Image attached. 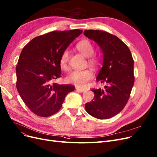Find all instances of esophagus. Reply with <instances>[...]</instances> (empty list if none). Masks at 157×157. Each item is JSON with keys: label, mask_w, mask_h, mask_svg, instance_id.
<instances>
[{"label": "esophagus", "mask_w": 157, "mask_h": 157, "mask_svg": "<svg viewBox=\"0 0 157 157\" xmlns=\"http://www.w3.org/2000/svg\"><path fill=\"white\" fill-rule=\"evenodd\" d=\"M76 90H78V92H85V90L84 89H82V88H79V87H76Z\"/></svg>", "instance_id": "obj_1"}]
</instances>
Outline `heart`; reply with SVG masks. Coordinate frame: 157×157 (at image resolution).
<instances>
[{"label":"heart","instance_id":"obj_1","mask_svg":"<svg viewBox=\"0 0 157 157\" xmlns=\"http://www.w3.org/2000/svg\"><path fill=\"white\" fill-rule=\"evenodd\" d=\"M76 48L84 56L89 57L88 63L92 67H97L99 65L100 59L94 54V45L89 40L83 39L76 44ZM69 59V54L67 50H64L59 58L60 66L63 69H67ZM93 78V73L89 69L82 71H74L67 77V82L75 85L79 87H83Z\"/></svg>","mask_w":157,"mask_h":157}]
</instances>
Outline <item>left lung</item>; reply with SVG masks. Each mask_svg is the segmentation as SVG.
<instances>
[{"label": "left lung", "mask_w": 157, "mask_h": 157, "mask_svg": "<svg viewBox=\"0 0 157 157\" xmlns=\"http://www.w3.org/2000/svg\"><path fill=\"white\" fill-rule=\"evenodd\" d=\"M84 35L101 50L103 66L96 81L105 84L103 89L92 90L94 97L85 103V109L98 119L112 118L121 111L129 98L135 82L134 61L128 46L116 36L94 30H85Z\"/></svg>", "instance_id": "1"}]
</instances>
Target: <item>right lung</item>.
Segmentation results:
<instances>
[{"instance_id":"1","label":"right lung","mask_w":157,"mask_h":157,"mask_svg":"<svg viewBox=\"0 0 157 157\" xmlns=\"http://www.w3.org/2000/svg\"><path fill=\"white\" fill-rule=\"evenodd\" d=\"M82 30L54 31L33 38L20 54L16 67V86L22 100L39 117H47L61 108L71 85L52 83L61 77L59 58Z\"/></svg>"}]
</instances>
